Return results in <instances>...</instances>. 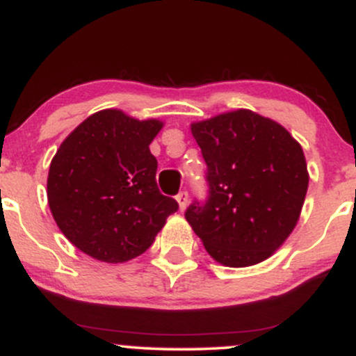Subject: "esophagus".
<instances>
[{"label":"esophagus","mask_w":356,"mask_h":356,"mask_svg":"<svg viewBox=\"0 0 356 356\" xmlns=\"http://www.w3.org/2000/svg\"><path fill=\"white\" fill-rule=\"evenodd\" d=\"M177 202H179V209L181 211H186V207H187V201H189V199H187V192H179L177 194Z\"/></svg>","instance_id":"1"}]
</instances>
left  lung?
Segmentation results:
<instances>
[{"mask_svg":"<svg viewBox=\"0 0 356 356\" xmlns=\"http://www.w3.org/2000/svg\"><path fill=\"white\" fill-rule=\"evenodd\" d=\"M191 132L207 164L209 197L186 219L212 259L246 268L275 254L300 219L309 175L303 149L271 118L239 108Z\"/></svg>","mask_w":356,"mask_h":356,"instance_id":"1","label":"left lung"}]
</instances>
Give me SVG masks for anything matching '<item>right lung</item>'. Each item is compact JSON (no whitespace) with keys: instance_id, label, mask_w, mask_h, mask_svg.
I'll use <instances>...</instances> for the list:
<instances>
[{"instance_id":"right-lung-1","label":"right lung","mask_w":356,"mask_h":356,"mask_svg":"<svg viewBox=\"0 0 356 356\" xmlns=\"http://www.w3.org/2000/svg\"><path fill=\"white\" fill-rule=\"evenodd\" d=\"M164 122L122 110L90 115L61 142L47 181L56 226L75 248L104 263H125L152 246L179 209L155 181L150 142Z\"/></svg>"}]
</instances>
